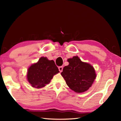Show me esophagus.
<instances>
[{"label":"esophagus","mask_w":121,"mask_h":121,"mask_svg":"<svg viewBox=\"0 0 121 121\" xmlns=\"http://www.w3.org/2000/svg\"><path fill=\"white\" fill-rule=\"evenodd\" d=\"M59 71L60 72H62V70H63V66H59Z\"/></svg>","instance_id":"obj_1"}]
</instances>
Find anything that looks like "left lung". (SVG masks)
Segmentation results:
<instances>
[{"mask_svg": "<svg viewBox=\"0 0 121 121\" xmlns=\"http://www.w3.org/2000/svg\"><path fill=\"white\" fill-rule=\"evenodd\" d=\"M69 64L63 69L61 74L71 89L77 93L87 91L96 78L93 66L82 62L78 56L68 59Z\"/></svg>", "mask_w": 121, "mask_h": 121, "instance_id": "8db88e82", "label": "left lung"}]
</instances>
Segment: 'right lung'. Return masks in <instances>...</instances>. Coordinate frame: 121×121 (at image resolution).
I'll use <instances>...</instances> for the list:
<instances>
[{"label": "right lung", "instance_id": "obj_1", "mask_svg": "<svg viewBox=\"0 0 121 121\" xmlns=\"http://www.w3.org/2000/svg\"><path fill=\"white\" fill-rule=\"evenodd\" d=\"M59 72L54 61L41 57L37 63L28 69L27 79L33 87L41 88L49 83L53 75Z\"/></svg>", "mask_w": 121, "mask_h": 121}]
</instances>
